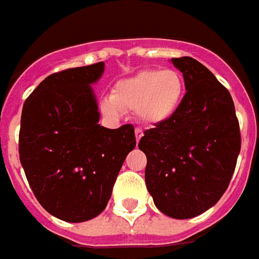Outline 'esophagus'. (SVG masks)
Instances as JSON below:
<instances>
[{"label": "esophagus", "mask_w": 259, "mask_h": 259, "mask_svg": "<svg viewBox=\"0 0 259 259\" xmlns=\"http://www.w3.org/2000/svg\"><path fill=\"white\" fill-rule=\"evenodd\" d=\"M135 136H136V142H139L140 140V138L143 136V130L142 129H135Z\"/></svg>", "instance_id": "1"}]
</instances>
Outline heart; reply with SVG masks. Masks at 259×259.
<instances>
[{
  "instance_id": "1",
  "label": "heart",
  "mask_w": 259,
  "mask_h": 259,
  "mask_svg": "<svg viewBox=\"0 0 259 259\" xmlns=\"http://www.w3.org/2000/svg\"><path fill=\"white\" fill-rule=\"evenodd\" d=\"M185 96L182 74L174 68L143 70L135 76L119 80L103 102V112L119 116L135 112L145 124H160L170 120L181 107Z\"/></svg>"
}]
</instances>
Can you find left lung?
<instances>
[{"mask_svg": "<svg viewBox=\"0 0 259 259\" xmlns=\"http://www.w3.org/2000/svg\"><path fill=\"white\" fill-rule=\"evenodd\" d=\"M186 93L170 120L145 130V181L156 208L188 219L212 208L227 191L241 150L235 106L227 87L192 57L172 58Z\"/></svg>", "mask_w": 259, "mask_h": 259, "instance_id": "8db88e82", "label": "left lung"}]
</instances>
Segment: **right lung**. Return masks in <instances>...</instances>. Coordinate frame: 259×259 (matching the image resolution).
I'll list each match as a JSON object with an SVG mask.
<instances>
[{"label": "right lung", "mask_w": 259, "mask_h": 259, "mask_svg": "<svg viewBox=\"0 0 259 259\" xmlns=\"http://www.w3.org/2000/svg\"><path fill=\"white\" fill-rule=\"evenodd\" d=\"M103 61L44 78L24 103L20 162L44 209L67 222L102 213L121 165L136 146L135 127L106 129L92 85Z\"/></svg>", "instance_id": "right-lung-1"}]
</instances>
